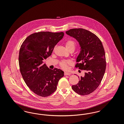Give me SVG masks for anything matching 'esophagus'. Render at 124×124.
<instances>
[{"instance_id": "34e87169", "label": "esophagus", "mask_w": 124, "mask_h": 124, "mask_svg": "<svg viewBox=\"0 0 124 124\" xmlns=\"http://www.w3.org/2000/svg\"><path fill=\"white\" fill-rule=\"evenodd\" d=\"M64 75H70L71 73H69V72H64Z\"/></svg>"}]
</instances>
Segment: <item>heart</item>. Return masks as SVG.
<instances>
[{
	"label": "heart",
	"instance_id": "heart-1",
	"mask_svg": "<svg viewBox=\"0 0 124 124\" xmlns=\"http://www.w3.org/2000/svg\"><path fill=\"white\" fill-rule=\"evenodd\" d=\"M65 46L69 51L71 49L74 50L76 46V43L73 40H69L66 42ZM71 64V62L70 60H62L59 63L60 67L64 70H67L68 68V65Z\"/></svg>",
	"mask_w": 124,
	"mask_h": 124
}]
</instances>
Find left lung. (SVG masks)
I'll list each match as a JSON object with an SVG mask.
<instances>
[{
  "label": "left lung",
  "mask_w": 124,
  "mask_h": 124,
  "mask_svg": "<svg viewBox=\"0 0 124 124\" xmlns=\"http://www.w3.org/2000/svg\"><path fill=\"white\" fill-rule=\"evenodd\" d=\"M65 32L79 43L81 51L77 57L75 67L85 71L84 76L78 77V83L72 85V89L78 94H89L99 86L106 71V55L103 45L97 36L86 30L71 29Z\"/></svg>",
  "instance_id": "8db88e82"
}]
</instances>
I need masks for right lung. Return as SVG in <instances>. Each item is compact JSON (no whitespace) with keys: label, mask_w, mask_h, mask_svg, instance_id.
Masks as SVG:
<instances>
[{"label":"right lung","mask_w":124,"mask_h":124,"mask_svg":"<svg viewBox=\"0 0 124 124\" xmlns=\"http://www.w3.org/2000/svg\"><path fill=\"white\" fill-rule=\"evenodd\" d=\"M64 35L63 32H36L27 37L20 47V71L28 87L36 94L45 97L53 93L59 79L64 75L63 71L50 69L43 61L51 56Z\"/></svg>","instance_id":"obj_1"}]
</instances>
